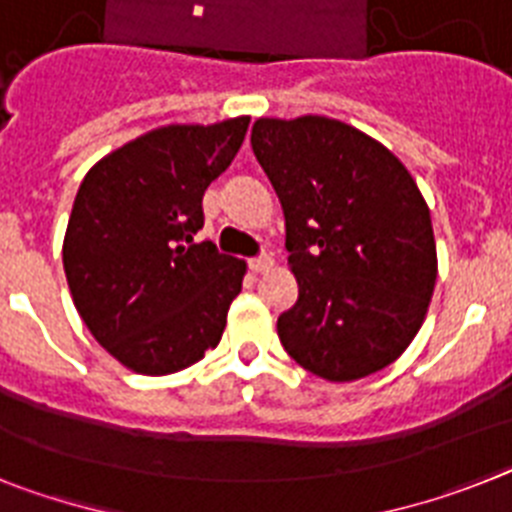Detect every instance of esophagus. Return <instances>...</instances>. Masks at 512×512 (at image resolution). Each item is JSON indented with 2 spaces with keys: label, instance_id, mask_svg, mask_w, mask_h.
I'll return each mask as SVG.
<instances>
[{
  "label": "esophagus",
  "instance_id": "obj_1",
  "mask_svg": "<svg viewBox=\"0 0 512 512\" xmlns=\"http://www.w3.org/2000/svg\"><path fill=\"white\" fill-rule=\"evenodd\" d=\"M270 268H273V257L270 255H257L249 260V270H255V273H265Z\"/></svg>",
  "mask_w": 512,
  "mask_h": 512
}]
</instances>
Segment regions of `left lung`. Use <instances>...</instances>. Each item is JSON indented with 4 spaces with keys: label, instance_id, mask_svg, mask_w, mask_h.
<instances>
[{
    "label": "left lung",
    "instance_id": "left-lung-1",
    "mask_svg": "<svg viewBox=\"0 0 512 512\" xmlns=\"http://www.w3.org/2000/svg\"><path fill=\"white\" fill-rule=\"evenodd\" d=\"M252 150L286 216L299 299L278 338L330 382L375 375L406 351L435 291L429 208L385 145L338 119H257Z\"/></svg>",
    "mask_w": 512,
    "mask_h": 512
}]
</instances>
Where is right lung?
<instances>
[{
	"label": "right lung",
	"instance_id": "add662e5",
	"mask_svg": "<svg viewBox=\"0 0 512 512\" xmlns=\"http://www.w3.org/2000/svg\"><path fill=\"white\" fill-rule=\"evenodd\" d=\"M249 117L174 124L85 174L64 234L72 302L103 349L140 375H171L216 349L244 260L195 244L203 195L242 148Z\"/></svg>",
	"mask_w": 512,
	"mask_h": 512
}]
</instances>
